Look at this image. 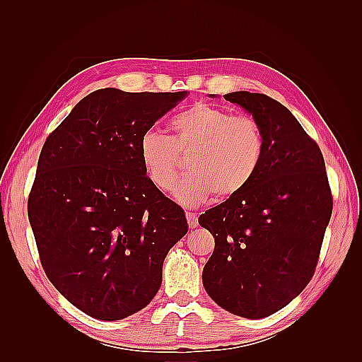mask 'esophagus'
<instances>
[{
	"label": "esophagus",
	"instance_id": "1",
	"mask_svg": "<svg viewBox=\"0 0 362 362\" xmlns=\"http://www.w3.org/2000/svg\"><path fill=\"white\" fill-rule=\"evenodd\" d=\"M185 216H187V222H189V226H190L192 229L198 226V217H196V214H193V213H187Z\"/></svg>",
	"mask_w": 362,
	"mask_h": 362
}]
</instances>
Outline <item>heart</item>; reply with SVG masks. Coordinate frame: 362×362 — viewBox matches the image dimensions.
Instances as JSON below:
<instances>
[{
    "instance_id": "1",
    "label": "heart",
    "mask_w": 362,
    "mask_h": 362,
    "mask_svg": "<svg viewBox=\"0 0 362 362\" xmlns=\"http://www.w3.org/2000/svg\"><path fill=\"white\" fill-rule=\"evenodd\" d=\"M172 136L149 128L139 139V156L149 180L170 190L188 156L189 173L173 189L185 206H199L214 194L228 199L255 178L264 157V139L252 117L234 116L211 104L196 103L170 120Z\"/></svg>"
}]
</instances>
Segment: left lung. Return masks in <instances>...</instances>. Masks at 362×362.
<instances>
[{
	"mask_svg": "<svg viewBox=\"0 0 362 362\" xmlns=\"http://www.w3.org/2000/svg\"><path fill=\"white\" fill-rule=\"evenodd\" d=\"M225 100L259 125L264 157L243 192L199 216L216 243L202 282L223 310L257 320L288 305L310 282L332 196L319 146L287 107L250 92Z\"/></svg>",
	"mask_w": 362,
	"mask_h": 362,
	"instance_id": "obj_1",
	"label": "left lung"
}]
</instances>
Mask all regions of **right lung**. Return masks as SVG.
Returning a JSON list of instances; mask_svg holds the SVG:
<instances>
[{"label": "right lung", "mask_w": 362, "mask_h": 362, "mask_svg": "<svg viewBox=\"0 0 362 362\" xmlns=\"http://www.w3.org/2000/svg\"><path fill=\"white\" fill-rule=\"evenodd\" d=\"M189 92L105 87L49 134L28 198L47 276L98 320H122L154 299L163 261L187 234L184 210L152 182L139 139Z\"/></svg>", "instance_id": "obj_1"}]
</instances>
